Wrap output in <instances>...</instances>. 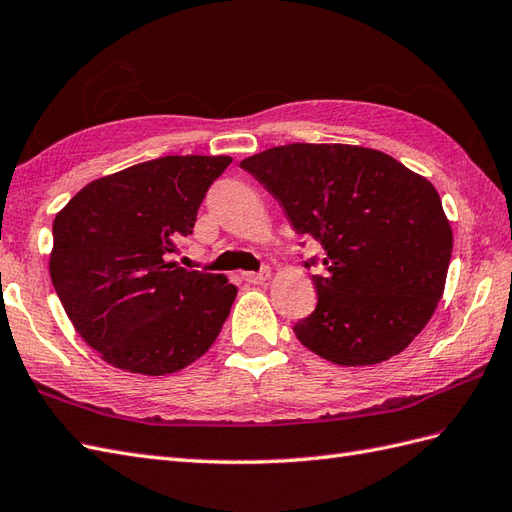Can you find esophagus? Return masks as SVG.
I'll return each instance as SVG.
<instances>
[{"label": "esophagus", "instance_id": "esophagus-1", "mask_svg": "<svg viewBox=\"0 0 512 512\" xmlns=\"http://www.w3.org/2000/svg\"><path fill=\"white\" fill-rule=\"evenodd\" d=\"M242 277H244V281H246V283L259 285V283H266V281L270 279V270H268V268H264V270H259V272H244Z\"/></svg>", "mask_w": 512, "mask_h": 512}]
</instances>
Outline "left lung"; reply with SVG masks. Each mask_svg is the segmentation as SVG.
I'll return each instance as SVG.
<instances>
[{"label":"left lung","mask_w":512,"mask_h":512,"mask_svg":"<svg viewBox=\"0 0 512 512\" xmlns=\"http://www.w3.org/2000/svg\"><path fill=\"white\" fill-rule=\"evenodd\" d=\"M240 166L324 248L311 277L318 305L294 324L300 344L337 365H374L422 333L452 257V227L426 177L355 144L294 142Z\"/></svg>","instance_id":"left-lung-1"}]
</instances>
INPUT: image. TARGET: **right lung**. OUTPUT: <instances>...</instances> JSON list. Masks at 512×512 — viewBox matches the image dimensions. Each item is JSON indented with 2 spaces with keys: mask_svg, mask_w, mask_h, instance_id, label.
I'll return each instance as SVG.
<instances>
[{
  "mask_svg": "<svg viewBox=\"0 0 512 512\" xmlns=\"http://www.w3.org/2000/svg\"><path fill=\"white\" fill-rule=\"evenodd\" d=\"M229 164V155L157 157L90 181L56 214L51 283L75 331L114 368L166 376L216 342L238 287L166 255Z\"/></svg>",
  "mask_w": 512,
  "mask_h": 512,
  "instance_id": "1",
  "label": "right lung"
}]
</instances>
